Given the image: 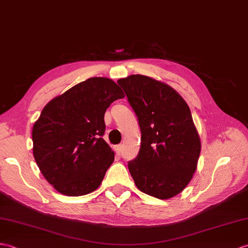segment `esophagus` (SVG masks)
I'll list each match as a JSON object with an SVG mask.
<instances>
[{
    "label": "esophagus",
    "mask_w": 248,
    "mask_h": 248,
    "mask_svg": "<svg viewBox=\"0 0 248 248\" xmlns=\"http://www.w3.org/2000/svg\"><path fill=\"white\" fill-rule=\"evenodd\" d=\"M115 151H116L117 155H120L123 152V146L122 145H117L116 147H115Z\"/></svg>",
    "instance_id": "esophagus-1"
}]
</instances>
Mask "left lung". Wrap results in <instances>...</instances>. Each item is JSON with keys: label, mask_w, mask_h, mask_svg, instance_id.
I'll use <instances>...</instances> for the list:
<instances>
[{"label": "left lung", "mask_w": 248, "mask_h": 248, "mask_svg": "<svg viewBox=\"0 0 248 248\" xmlns=\"http://www.w3.org/2000/svg\"><path fill=\"white\" fill-rule=\"evenodd\" d=\"M117 83L138 117L141 146L129 171L141 192L159 200L181 193L197 171L201 140L191 112L165 82L131 75Z\"/></svg>", "instance_id": "left-lung-1"}]
</instances>
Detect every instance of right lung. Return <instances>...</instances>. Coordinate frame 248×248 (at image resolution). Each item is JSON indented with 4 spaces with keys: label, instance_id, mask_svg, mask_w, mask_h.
Returning <instances> with one entry per match:
<instances>
[{
    "label": "right lung",
    "instance_id": "right-lung-1",
    "mask_svg": "<svg viewBox=\"0 0 248 248\" xmlns=\"http://www.w3.org/2000/svg\"><path fill=\"white\" fill-rule=\"evenodd\" d=\"M124 92L113 80L93 77L55 97L32 126V153L40 171L68 197L93 192L114 162L101 137L105 113Z\"/></svg>",
    "mask_w": 248,
    "mask_h": 248
}]
</instances>
